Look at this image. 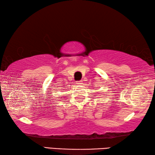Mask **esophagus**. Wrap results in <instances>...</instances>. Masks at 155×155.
I'll use <instances>...</instances> for the list:
<instances>
[{
	"label": "esophagus",
	"instance_id": "obj_1",
	"mask_svg": "<svg viewBox=\"0 0 155 155\" xmlns=\"http://www.w3.org/2000/svg\"><path fill=\"white\" fill-rule=\"evenodd\" d=\"M82 82H83L82 81H77V83L78 84V85H81V84H82Z\"/></svg>",
	"mask_w": 155,
	"mask_h": 155
}]
</instances>
